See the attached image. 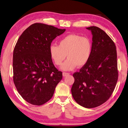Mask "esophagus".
Segmentation results:
<instances>
[{
	"mask_svg": "<svg viewBox=\"0 0 128 128\" xmlns=\"http://www.w3.org/2000/svg\"><path fill=\"white\" fill-rule=\"evenodd\" d=\"M68 75H70L69 73H67V72H62V76H63L64 77L68 76Z\"/></svg>",
	"mask_w": 128,
	"mask_h": 128,
	"instance_id": "1",
	"label": "esophagus"
}]
</instances>
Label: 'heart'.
I'll list each match as a JSON object with an SVG mask.
<instances>
[{
	"mask_svg": "<svg viewBox=\"0 0 128 128\" xmlns=\"http://www.w3.org/2000/svg\"><path fill=\"white\" fill-rule=\"evenodd\" d=\"M92 42L87 37L78 34H70L60 40L58 45L52 44L49 49L52 62L56 66H61L64 70H71L76 66L83 67L87 64L91 56Z\"/></svg>",
	"mask_w": 128,
	"mask_h": 128,
	"instance_id": "obj_1",
	"label": "heart"
}]
</instances>
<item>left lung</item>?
I'll list each match as a JSON object with an SVG mask.
<instances>
[{
	"label": "left lung",
	"mask_w": 128,
	"mask_h": 128,
	"mask_svg": "<svg viewBox=\"0 0 128 128\" xmlns=\"http://www.w3.org/2000/svg\"><path fill=\"white\" fill-rule=\"evenodd\" d=\"M92 35V54L88 62L73 74L72 96L86 108L99 106L108 100L117 82V50L115 44L96 26L87 28Z\"/></svg>",
	"instance_id": "left-lung-1"
}]
</instances>
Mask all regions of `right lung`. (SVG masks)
<instances>
[{"mask_svg":"<svg viewBox=\"0 0 128 128\" xmlns=\"http://www.w3.org/2000/svg\"><path fill=\"white\" fill-rule=\"evenodd\" d=\"M66 29L40 23L32 24L18 40L13 52V80L26 101L42 105L52 98L62 72L53 64L49 49Z\"/></svg>","mask_w":128,"mask_h":128,"instance_id":"add662e5","label":"right lung"}]
</instances>
